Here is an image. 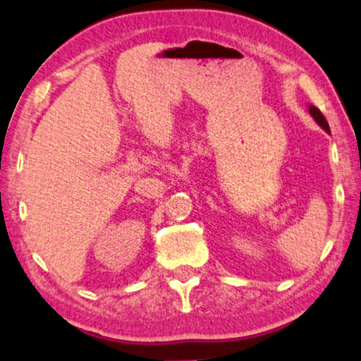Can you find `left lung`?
I'll return each instance as SVG.
<instances>
[{
	"label": "left lung",
	"mask_w": 361,
	"mask_h": 361,
	"mask_svg": "<svg viewBox=\"0 0 361 361\" xmlns=\"http://www.w3.org/2000/svg\"><path fill=\"white\" fill-rule=\"evenodd\" d=\"M309 114L312 116V119L316 121V123L321 126V128L327 132V134H331V129H329V124H327V121H326V118H324V114L321 113V111H319L316 106H312V104H309Z\"/></svg>",
	"instance_id": "left-lung-1"
}]
</instances>
